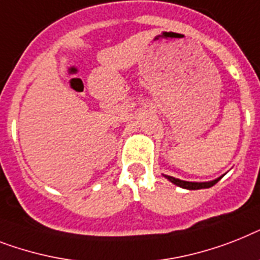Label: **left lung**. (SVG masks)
Masks as SVG:
<instances>
[{"mask_svg": "<svg viewBox=\"0 0 260 260\" xmlns=\"http://www.w3.org/2000/svg\"><path fill=\"white\" fill-rule=\"evenodd\" d=\"M164 178H167L171 183H174V184L179 185L181 188H185V189H202V188H210L212 185H215L218 183L219 180L221 179L218 178L215 179L212 181H203V183H198V181H185V180H180V179H176L174 176H168V175H164Z\"/></svg>", "mask_w": 260, "mask_h": 260, "instance_id": "1", "label": "left lung"}]
</instances>
